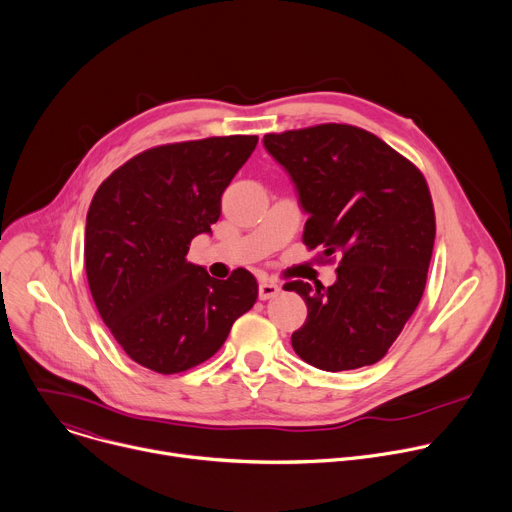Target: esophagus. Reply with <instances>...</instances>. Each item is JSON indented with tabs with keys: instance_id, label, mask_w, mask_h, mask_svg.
Returning a JSON list of instances; mask_svg holds the SVG:
<instances>
[{
	"instance_id": "1",
	"label": "esophagus",
	"mask_w": 512,
	"mask_h": 512,
	"mask_svg": "<svg viewBox=\"0 0 512 512\" xmlns=\"http://www.w3.org/2000/svg\"><path fill=\"white\" fill-rule=\"evenodd\" d=\"M279 285L275 283V281H271V279H263L261 283H259V300H271V298H275L277 294H279Z\"/></svg>"
}]
</instances>
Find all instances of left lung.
Listing matches in <instances>:
<instances>
[{
	"label": "left lung",
	"mask_w": 512,
	"mask_h": 512,
	"mask_svg": "<svg viewBox=\"0 0 512 512\" xmlns=\"http://www.w3.org/2000/svg\"><path fill=\"white\" fill-rule=\"evenodd\" d=\"M263 145L308 212L306 247L340 257L330 287L283 285L308 306L291 346L328 373L379 362L427 281L435 214L423 174L377 135L344 123L267 133Z\"/></svg>",
	"instance_id": "1"
}]
</instances>
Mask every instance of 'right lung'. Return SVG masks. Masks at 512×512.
Instances as JSON below:
<instances>
[{
  "label": "right lung",
  "mask_w": 512,
  "mask_h": 512,
  "mask_svg": "<svg viewBox=\"0 0 512 512\" xmlns=\"http://www.w3.org/2000/svg\"><path fill=\"white\" fill-rule=\"evenodd\" d=\"M257 135L206 137L145 150L95 192L85 267L95 306L141 367L174 375L208 360L257 300V279L227 281L186 259L210 233L221 196L253 154Z\"/></svg>",
  "instance_id": "add662e5"
}]
</instances>
